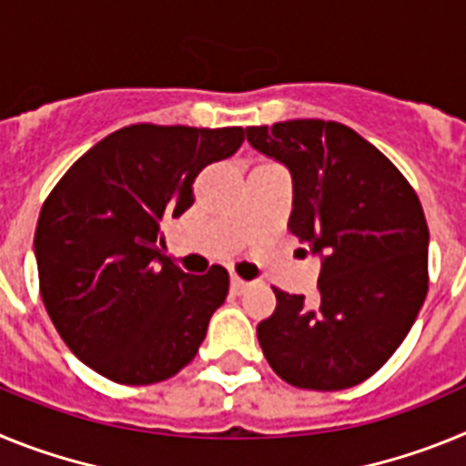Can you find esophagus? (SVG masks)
I'll return each mask as SVG.
<instances>
[{"label": "esophagus", "mask_w": 466, "mask_h": 466, "mask_svg": "<svg viewBox=\"0 0 466 466\" xmlns=\"http://www.w3.org/2000/svg\"><path fill=\"white\" fill-rule=\"evenodd\" d=\"M249 287H252V282H247V279L238 278V275H233V278H230V289L236 291V294H242V291H247Z\"/></svg>", "instance_id": "esophagus-1"}]
</instances>
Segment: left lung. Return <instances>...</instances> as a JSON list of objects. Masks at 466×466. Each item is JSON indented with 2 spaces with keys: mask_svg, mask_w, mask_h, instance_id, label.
Masks as SVG:
<instances>
[{
  "mask_svg": "<svg viewBox=\"0 0 466 466\" xmlns=\"http://www.w3.org/2000/svg\"><path fill=\"white\" fill-rule=\"evenodd\" d=\"M245 133L289 167V230L322 257L319 306L273 287L278 308L257 327L263 355L300 390L360 385L394 355L425 303L430 228L418 193L343 123L296 118Z\"/></svg>",
  "mask_w": 466,
  "mask_h": 466,
  "instance_id": "8db88e82",
  "label": "left lung"
}]
</instances>
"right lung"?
Instances as JSON below:
<instances>
[{
	"label": "right lung",
	"instance_id": "obj_1",
	"mask_svg": "<svg viewBox=\"0 0 466 466\" xmlns=\"http://www.w3.org/2000/svg\"><path fill=\"white\" fill-rule=\"evenodd\" d=\"M245 130L135 123L106 135L39 212V291L67 348L121 385L179 373L228 294V270L188 275L160 254L163 217L193 205L198 172L240 149Z\"/></svg>",
	"mask_w": 466,
	"mask_h": 466
}]
</instances>
